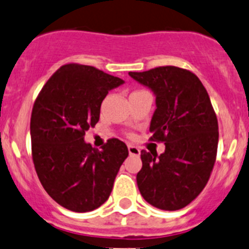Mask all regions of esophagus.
I'll list each match as a JSON object with an SVG mask.
<instances>
[{
	"label": "esophagus",
	"instance_id": "34e87169",
	"mask_svg": "<svg viewBox=\"0 0 249 249\" xmlns=\"http://www.w3.org/2000/svg\"><path fill=\"white\" fill-rule=\"evenodd\" d=\"M127 149H129L130 156H140V148L136 146H132V144H129L127 146Z\"/></svg>",
	"mask_w": 249,
	"mask_h": 249
}]
</instances>
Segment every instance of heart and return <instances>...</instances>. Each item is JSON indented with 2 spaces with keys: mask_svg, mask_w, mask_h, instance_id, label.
<instances>
[{
  "mask_svg": "<svg viewBox=\"0 0 249 249\" xmlns=\"http://www.w3.org/2000/svg\"><path fill=\"white\" fill-rule=\"evenodd\" d=\"M136 92H137V91H136ZM132 93H134V92H132Z\"/></svg>",
  "mask_w": 249,
  "mask_h": 249,
  "instance_id": "b5f03b06",
  "label": "heart"
}]
</instances>
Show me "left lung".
Wrapping results in <instances>:
<instances>
[{
    "label": "left lung",
    "instance_id": "left-lung-1",
    "mask_svg": "<svg viewBox=\"0 0 249 249\" xmlns=\"http://www.w3.org/2000/svg\"><path fill=\"white\" fill-rule=\"evenodd\" d=\"M129 75L153 91L151 140L165 144L159 156L141 151L137 186L151 206L178 211L201 194L215 163L219 131L211 98L194 73L178 67Z\"/></svg>",
    "mask_w": 249,
    "mask_h": 249
}]
</instances>
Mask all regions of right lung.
Masks as SVG:
<instances>
[{
  "label": "right lung",
  "mask_w": 249,
  "mask_h": 249,
  "mask_svg": "<svg viewBox=\"0 0 249 249\" xmlns=\"http://www.w3.org/2000/svg\"><path fill=\"white\" fill-rule=\"evenodd\" d=\"M124 80L95 67H60L38 93L30 120L31 152L41 185L58 204L76 213L102 206L129 156L126 144L108 140L101 151L84 141L100 119L108 91Z\"/></svg>",
  "instance_id": "add662e5"
}]
</instances>
